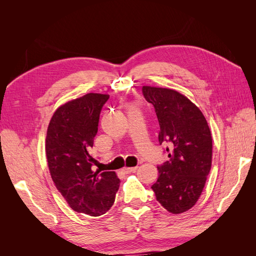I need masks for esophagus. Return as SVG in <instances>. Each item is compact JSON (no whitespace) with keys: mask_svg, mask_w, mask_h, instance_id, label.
<instances>
[{"mask_svg":"<svg viewBox=\"0 0 256 256\" xmlns=\"http://www.w3.org/2000/svg\"><path fill=\"white\" fill-rule=\"evenodd\" d=\"M138 170V166H134V168H124V172L127 173V174H130V173H134Z\"/></svg>","mask_w":256,"mask_h":256,"instance_id":"esophagus-1","label":"esophagus"}]
</instances>
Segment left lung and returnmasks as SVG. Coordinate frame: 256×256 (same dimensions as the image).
Here are the masks:
<instances>
[{
    "mask_svg": "<svg viewBox=\"0 0 256 256\" xmlns=\"http://www.w3.org/2000/svg\"><path fill=\"white\" fill-rule=\"evenodd\" d=\"M142 90L157 114L159 143L172 147L166 148L170 160L158 166V180L152 189L168 212H184L196 204L210 172V129L202 111L177 90L154 86Z\"/></svg>",
    "mask_w": 256,
    "mask_h": 256,
    "instance_id": "obj_1",
    "label": "left lung"
}]
</instances>
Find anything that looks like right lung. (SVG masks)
<instances>
[{
  "label": "right lung",
  "instance_id": "right-lung-1",
  "mask_svg": "<svg viewBox=\"0 0 256 256\" xmlns=\"http://www.w3.org/2000/svg\"><path fill=\"white\" fill-rule=\"evenodd\" d=\"M109 95L88 92L58 106L46 136L52 180L72 210L98 216L112 207L120 187L115 172H94L90 156L99 115Z\"/></svg>",
  "mask_w": 256,
  "mask_h": 256
}]
</instances>
